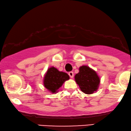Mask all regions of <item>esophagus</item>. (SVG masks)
<instances>
[{"mask_svg":"<svg viewBox=\"0 0 131 131\" xmlns=\"http://www.w3.org/2000/svg\"><path fill=\"white\" fill-rule=\"evenodd\" d=\"M68 74H69V75H70V77L71 78H73V77H74V73H73V72H72V71L69 72Z\"/></svg>","mask_w":131,"mask_h":131,"instance_id":"1","label":"esophagus"}]
</instances>
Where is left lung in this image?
I'll return each instance as SVG.
<instances>
[{
    "mask_svg": "<svg viewBox=\"0 0 131 131\" xmlns=\"http://www.w3.org/2000/svg\"><path fill=\"white\" fill-rule=\"evenodd\" d=\"M74 79L81 91L85 94L93 93L100 85V77L95 71L88 66L80 67L79 72L75 75Z\"/></svg>",
    "mask_w": 131,
    "mask_h": 131,
    "instance_id": "1",
    "label": "left lung"
}]
</instances>
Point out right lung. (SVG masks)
I'll return each instance as SVG.
<instances>
[{"label": "right lung", "instance_id": "right-lung-1", "mask_svg": "<svg viewBox=\"0 0 131 131\" xmlns=\"http://www.w3.org/2000/svg\"><path fill=\"white\" fill-rule=\"evenodd\" d=\"M70 79V76L66 72L59 71L54 67H50L46 72L43 79L45 87L52 93H57L66 81Z\"/></svg>", "mask_w": 131, "mask_h": 131}]
</instances>
